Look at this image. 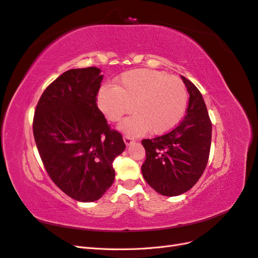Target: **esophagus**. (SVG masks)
<instances>
[{"instance_id":"1","label":"esophagus","mask_w":258,"mask_h":258,"mask_svg":"<svg viewBox=\"0 0 258 258\" xmlns=\"http://www.w3.org/2000/svg\"><path fill=\"white\" fill-rule=\"evenodd\" d=\"M123 141L126 143V145H130L132 142H134V139L130 138L129 136H123Z\"/></svg>"}]
</instances>
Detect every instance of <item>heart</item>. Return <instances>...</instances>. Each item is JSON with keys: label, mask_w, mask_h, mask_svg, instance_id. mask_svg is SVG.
I'll list each match as a JSON object with an SVG mask.
<instances>
[{"label": "heart", "mask_w": 258, "mask_h": 258, "mask_svg": "<svg viewBox=\"0 0 258 258\" xmlns=\"http://www.w3.org/2000/svg\"><path fill=\"white\" fill-rule=\"evenodd\" d=\"M187 90L175 76L150 69L131 70L120 75L116 87L103 86L98 106L107 120L119 121L134 105L135 115L120 123L128 135L140 136L150 130L163 135L182 120L187 106Z\"/></svg>", "instance_id": "heart-1"}]
</instances>
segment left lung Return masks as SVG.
I'll use <instances>...</instances> for the list:
<instances>
[{"label":"left lung","mask_w":258,"mask_h":258,"mask_svg":"<svg viewBox=\"0 0 258 258\" xmlns=\"http://www.w3.org/2000/svg\"><path fill=\"white\" fill-rule=\"evenodd\" d=\"M189 93L183 120L166 135L144 139L146 159L142 174L147 184L163 196L189 190L204 173L209 160L212 122L200 91L182 76Z\"/></svg>","instance_id":"left-lung-1"}]
</instances>
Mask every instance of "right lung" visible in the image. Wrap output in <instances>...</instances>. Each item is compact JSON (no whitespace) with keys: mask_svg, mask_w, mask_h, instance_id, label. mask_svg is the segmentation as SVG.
<instances>
[{"mask_svg":"<svg viewBox=\"0 0 258 258\" xmlns=\"http://www.w3.org/2000/svg\"><path fill=\"white\" fill-rule=\"evenodd\" d=\"M95 67L61 74L38 100L33 135L43 165L71 198L96 201L112 186L113 161L124 148L97 105L103 75Z\"/></svg>","mask_w":258,"mask_h":258,"instance_id":"add662e5","label":"right lung"}]
</instances>
